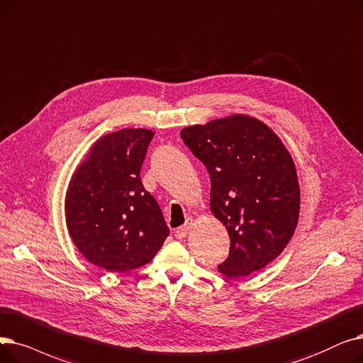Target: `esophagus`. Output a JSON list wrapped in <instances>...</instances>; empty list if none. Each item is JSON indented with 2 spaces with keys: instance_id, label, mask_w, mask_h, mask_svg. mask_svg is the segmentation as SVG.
<instances>
[{
  "instance_id": "esophagus-1",
  "label": "esophagus",
  "mask_w": 363,
  "mask_h": 363,
  "mask_svg": "<svg viewBox=\"0 0 363 363\" xmlns=\"http://www.w3.org/2000/svg\"><path fill=\"white\" fill-rule=\"evenodd\" d=\"M191 224H192V220H187V223L184 224V226H180L179 229H176V238L182 239V238H186V235L189 233V229H191Z\"/></svg>"
}]
</instances>
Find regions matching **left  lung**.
Wrapping results in <instances>:
<instances>
[{"label": "left lung", "mask_w": 363, "mask_h": 363, "mask_svg": "<svg viewBox=\"0 0 363 363\" xmlns=\"http://www.w3.org/2000/svg\"><path fill=\"white\" fill-rule=\"evenodd\" d=\"M180 135L210 172L211 213L230 238L218 272L235 279L266 267L298 223L300 186L289 152L270 127L239 113L186 127Z\"/></svg>", "instance_id": "1"}]
</instances>
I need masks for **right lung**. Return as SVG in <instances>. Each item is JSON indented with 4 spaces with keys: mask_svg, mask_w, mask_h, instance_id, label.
Returning <instances> with one entry per match:
<instances>
[{
    "mask_svg": "<svg viewBox=\"0 0 363 363\" xmlns=\"http://www.w3.org/2000/svg\"><path fill=\"white\" fill-rule=\"evenodd\" d=\"M153 134L123 128L100 137L67 186L69 235L91 264L108 272L145 266L169 235L157 199L140 180Z\"/></svg>",
    "mask_w": 363,
    "mask_h": 363,
    "instance_id": "right-lung-1",
    "label": "right lung"
}]
</instances>
